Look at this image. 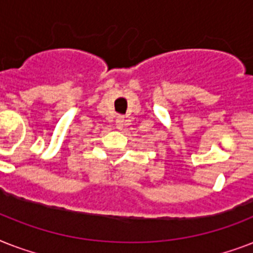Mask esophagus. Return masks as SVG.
<instances>
[{"label":"esophagus","instance_id":"1","mask_svg":"<svg viewBox=\"0 0 253 253\" xmlns=\"http://www.w3.org/2000/svg\"><path fill=\"white\" fill-rule=\"evenodd\" d=\"M125 122H126L125 117H118V118H117V121H115V126H117V128H118V130H122L123 127H125Z\"/></svg>","mask_w":253,"mask_h":253}]
</instances>
